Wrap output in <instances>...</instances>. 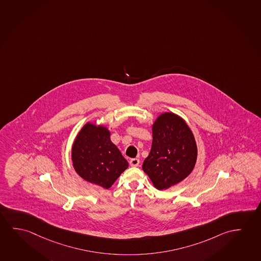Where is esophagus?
Listing matches in <instances>:
<instances>
[{
    "label": "esophagus",
    "instance_id": "obj_1",
    "mask_svg": "<svg viewBox=\"0 0 261 261\" xmlns=\"http://www.w3.org/2000/svg\"><path fill=\"white\" fill-rule=\"evenodd\" d=\"M140 164V160L139 159H132V160H129V165L132 166V167H137V166H139Z\"/></svg>",
    "mask_w": 261,
    "mask_h": 261
}]
</instances>
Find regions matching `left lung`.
Here are the masks:
<instances>
[{
	"mask_svg": "<svg viewBox=\"0 0 261 261\" xmlns=\"http://www.w3.org/2000/svg\"><path fill=\"white\" fill-rule=\"evenodd\" d=\"M152 145L142 169L158 190H166L186 178L194 169L198 149L185 120L164 112L152 125Z\"/></svg>",
	"mask_w": 261,
	"mask_h": 261,
	"instance_id": "obj_1",
	"label": "left lung"
}]
</instances>
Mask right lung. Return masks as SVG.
I'll return each instance as SVG.
<instances>
[{
	"label": "right lung",
	"instance_id": "obj_1",
	"mask_svg": "<svg viewBox=\"0 0 261 261\" xmlns=\"http://www.w3.org/2000/svg\"><path fill=\"white\" fill-rule=\"evenodd\" d=\"M111 133L102 125L88 122L80 130L71 149L74 170L87 181L109 189L128 167Z\"/></svg>",
	"mask_w": 261,
	"mask_h": 261
}]
</instances>
